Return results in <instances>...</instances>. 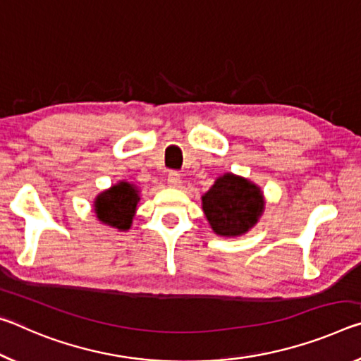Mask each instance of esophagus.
Returning a JSON list of instances; mask_svg holds the SVG:
<instances>
[{"mask_svg": "<svg viewBox=\"0 0 361 361\" xmlns=\"http://www.w3.org/2000/svg\"><path fill=\"white\" fill-rule=\"evenodd\" d=\"M168 185L177 188L180 185V174L177 173V171H171L169 176H168Z\"/></svg>", "mask_w": 361, "mask_h": 361, "instance_id": "obj_1", "label": "esophagus"}]
</instances>
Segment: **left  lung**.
Here are the masks:
<instances>
[{"instance_id": "8db88e82", "label": "left lung", "mask_w": 361, "mask_h": 361, "mask_svg": "<svg viewBox=\"0 0 361 361\" xmlns=\"http://www.w3.org/2000/svg\"><path fill=\"white\" fill-rule=\"evenodd\" d=\"M202 208L212 232L230 238L245 235L256 226L265 209V198L257 184L226 173L203 195Z\"/></svg>"}]
</instances>
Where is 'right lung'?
<instances>
[{
    "label": "right lung",
    "mask_w": 361,
    "mask_h": 361,
    "mask_svg": "<svg viewBox=\"0 0 361 361\" xmlns=\"http://www.w3.org/2000/svg\"><path fill=\"white\" fill-rule=\"evenodd\" d=\"M139 202V187L133 182L120 180L107 190L100 192L94 200L92 208L100 224L126 232L133 226Z\"/></svg>",
    "instance_id": "obj_1"
}]
</instances>
